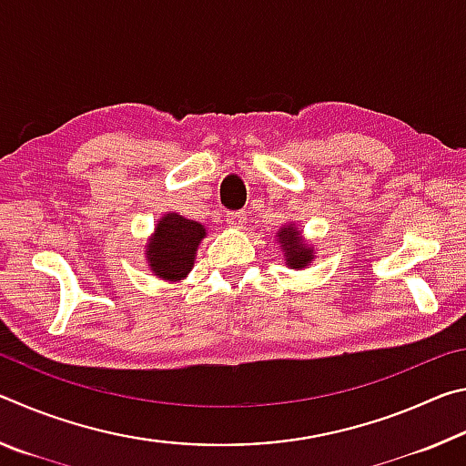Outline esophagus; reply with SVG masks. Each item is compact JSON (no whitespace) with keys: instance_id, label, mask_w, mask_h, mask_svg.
Returning <instances> with one entry per match:
<instances>
[{"instance_id":"esophagus-1","label":"esophagus","mask_w":466,"mask_h":466,"mask_svg":"<svg viewBox=\"0 0 466 466\" xmlns=\"http://www.w3.org/2000/svg\"><path fill=\"white\" fill-rule=\"evenodd\" d=\"M226 222L234 228H242L244 222H247V214L244 211H228Z\"/></svg>"}]
</instances>
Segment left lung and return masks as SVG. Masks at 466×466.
<instances>
[{"label":"left lung","mask_w":466,"mask_h":466,"mask_svg":"<svg viewBox=\"0 0 466 466\" xmlns=\"http://www.w3.org/2000/svg\"><path fill=\"white\" fill-rule=\"evenodd\" d=\"M279 242H283L281 247L286 250L288 265L291 269H302V267L309 265V261H312V250L299 242V236L294 228H283L279 232Z\"/></svg>","instance_id":"8db88e82"}]
</instances>
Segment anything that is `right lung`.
I'll list each match as a JSON object with an SVG mask.
<instances>
[{"label":"right lung","instance_id":"right-lung-1","mask_svg":"<svg viewBox=\"0 0 466 466\" xmlns=\"http://www.w3.org/2000/svg\"><path fill=\"white\" fill-rule=\"evenodd\" d=\"M203 236L205 228L199 222L178 214L164 216L146 252L152 271L170 281L185 278L191 271L195 250Z\"/></svg>","mask_w":466,"mask_h":466}]
</instances>
